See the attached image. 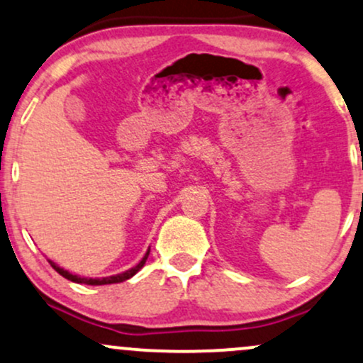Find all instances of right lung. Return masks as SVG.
Returning a JSON list of instances; mask_svg holds the SVG:
<instances>
[{"mask_svg": "<svg viewBox=\"0 0 363 363\" xmlns=\"http://www.w3.org/2000/svg\"><path fill=\"white\" fill-rule=\"evenodd\" d=\"M148 252H150V250H148ZM148 252L145 253V257H143V259L140 260V264L135 265L133 269L126 270V272H123V274H116V276L103 277V279H87V277H77V276H72V274H69L67 270L60 269L59 265H55L54 262H52V260H49V262H50L52 267H54V269L57 270V272L60 274V276L65 277V279H69V281L77 282V284H87V286H104V284H116V282H123V281H126V279L133 277L135 274H137L138 270L143 267V264H145V262H147V259H148Z\"/></svg>", "mask_w": 363, "mask_h": 363, "instance_id": "obj_1", "label": "right lung"}]
</instances>
